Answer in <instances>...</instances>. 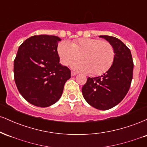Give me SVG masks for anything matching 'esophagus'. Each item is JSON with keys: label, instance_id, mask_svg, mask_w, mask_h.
Returning a JSON list of instances; mask_svg holds the SVG:
<instances>
[{"label": "esophagus", "instance_id": "1", "mask_svg": "<svg viewBox=\"0 0 147 147\" xmlns=\"http://www.w3.org/2000/svg\"><path fill=\"white\" fill-rule=\"evenodd\" d=\"M76 75H77V73H76L75 72H73V71L71 72V76H75Z\"/></svg>", "mask_w": 147, "mask_h": 147}]
</instances>
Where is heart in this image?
I'll use <instances>...</instances> for the list:
<instances>
[{"label":"heart","mask_w":147,"mask_h":147,"mask_svg":"<svg viewBox=\"0 0 147 147\" xmlns=\"http://www.w3.org/2000/svg\"><path fill=\"white\" fill-rule=\"evenodd\" d=\"M59 56L61 63L68 65L82 57V61L72 65L78 71L100 75L111 68L115 59L113 46L109 41L99 38H82L72 41V44L62 41L59 44Z\"/></svg>","instance_id":"obj_1"}]
</instances>
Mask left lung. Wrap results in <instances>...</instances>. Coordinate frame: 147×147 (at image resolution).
<instances>
[{"label":"left lung","mask_w":147,"mask_h":147,"mask_svg":"<svg viewBox=\"0 0 147 147\" xmlns=\"http://www.w3.org/2000/svg\"><path fill=\"white\" fill-rule=\"evenodd\" d=\"M99 37L113 46V63L104 75L88 77L82 91L90 106L99 110H108L119 104L127 94L133 79V61L131 50L122 41L106 35Z\"/></svg>","instance_id":"1"}]
</instances>
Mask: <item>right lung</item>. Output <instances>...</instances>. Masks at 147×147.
Returning <instances> with one entry per match:
<instances>
[{"label":"right lung","instance_id":"add662e5","mask_svg":"<svg viewBox=\"0 0 147 147\" xmlns=\"http://www.w3.org/2000/svg\"><path fill=\"white\" fill-rule=\"evenodd\" d=\"M59 37L36 35L18 48L14 63V81L21 95L33 105L48 107L61 98L70 70L59 63Z\"/></svg>","mask_w":147,"mask_h":147}]
</instances>
